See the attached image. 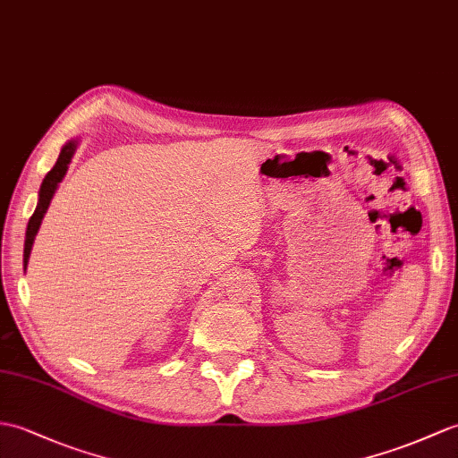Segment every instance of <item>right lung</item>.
<instances>
[{
	"label": "right lung",
	"instance_id": "obj_1",
	"mask_svg": "<svg viewBox=\"0 0 458 458\" xmlns=\"http://www.w3.org/2000/svg\"><path fill=\"white\" fill-rule=\"evenodd\" d=\"M76 146H78V142L72 140V142H68L66 146L62 148V152L58 156V162L47 174L45 181H42L40 191H38V205H37L33 216H30V220H29V226H27L25 251H23V265H25V267H27V263H29L30 248H33V242H35V236H37L38 228H40V222H42V218H45V212H47V208L50 205V199H52V195H55L58 183H60L62 177L66 175V172H68V164H70L73 152H76Z\"/></svg>",
	"mask_w": 458,
	"mask_h": 458
}]
</instances>
